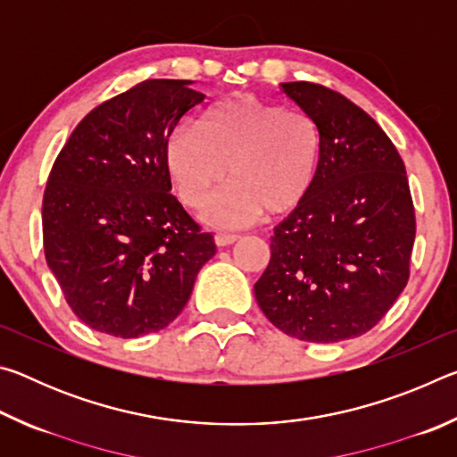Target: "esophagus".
Here are the masks:
<instances>
[{
	"label": "esophagus",
	"instance_id": "1",
	"mask_svg": "<svg viewBox=\"0 0 457 457\" xmlns=\"http://www.w3.org/2000/svg\"><path fill=\"white\" fill-rule=\"evenodd\" d=\"M239 236L237 234H218L215 236V242H218V245H229L237 242Z\"/></svg>",
	"mask_w": 457,
	"mask_h": 457
}]
</instances>
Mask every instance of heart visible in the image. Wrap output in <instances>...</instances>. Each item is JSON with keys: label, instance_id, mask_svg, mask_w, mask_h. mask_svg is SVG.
I'll return each mask as SVG.
<instances>
[{"label": "heart", "instance_id": "heart-1", "mask_svg": "<svg viewBox=\"0 0 457 457\" xmlns=\"http://www.w3.org/2000/svg\"><path fill=\"white\" fill-rule=\"evenodd\" d=\"M320 135L308 114L252 95L221 100L199 119L169 135L165 163L185 204L205 207L218 228H242L260 213H282L303 199L314 181Z\"/></svg>", "mask_w": 457, "mask_h": 457}]
</instances>
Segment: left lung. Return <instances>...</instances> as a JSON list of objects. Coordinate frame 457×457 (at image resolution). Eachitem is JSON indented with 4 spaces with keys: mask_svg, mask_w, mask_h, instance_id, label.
<instances>
[{
    "mask_svg": "<svg viewBox=\"0 0 457 457\" xmlns=\"http://www.w3.org/2000/svg\"><path fill=\"white\" fill-rule=\"evenodd\" d=\"M280 92L314 120L320 154L311 189L274 228L253 294L288 337L338 343L373 328L407 284L415 212L405 165L349 98L312 82Z\"/></svg>",
    "mask_w": 457,
    "mask_h": 457,
    "instance_id": "8db88e82",
    "label": "left lung"
}]
</instances>
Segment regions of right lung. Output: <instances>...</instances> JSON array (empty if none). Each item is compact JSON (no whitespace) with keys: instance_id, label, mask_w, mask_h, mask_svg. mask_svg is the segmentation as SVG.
Wrapping results in <instances>:
<instances>
[{"instance_id":"1","label":"right lung","mask_w":457,"mask_h":457,"mask_svg":"<svg viewBox=\"0 0 457 457\" xmlns=\"http://www.w3.org/2000/svg\"><path fill=\"white\" fill-rule=\"evenodd\" d=\"M191 80H145L84 117L42 201L44 253L72 312L137 338L187 304L215 242L171 193L165 145L205 95Z\"/></svg>"}]
</instances>
